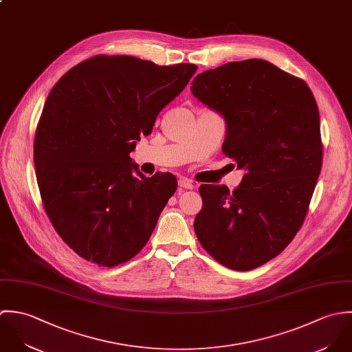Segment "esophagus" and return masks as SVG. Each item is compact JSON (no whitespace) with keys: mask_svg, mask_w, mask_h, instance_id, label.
I'll return each instance as SVG.
<instances>
[{"mask_svg":"<svg viewBox=\"0 0 352 352\" xmlns=\"http://www.w3.org/2000/svg\"><path fill=\"white\" fill-rule=\"evenodd\" d=\"M178 186H179L181 189H193L196 185H195V182H193L192 179H189V178H179Z\"/></svg>","mask_w":352,"mask_h":352,"instance_id":"34e87169","label":"esophagus"}]
</instances>
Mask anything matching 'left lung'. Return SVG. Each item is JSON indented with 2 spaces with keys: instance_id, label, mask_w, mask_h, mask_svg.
<instances>
[{
  "instance_id": "left-lung-1",
  "label": "left lung",
  "mask_w": 352,
  "mask_h": 352,
  "mask_svg": "<svg viewBox=\"0 0 352 352\" xmlns=\"http://www.w3.org/2000/svg\"><path fill=\"white\" fill-rule=\"evenodd\" d=\"M190 91L224 117L221 149L246 171L231 193L199 188L197 239L221 265L254 270L280 254L309 210L322 164L316 99L302 78L258 58L203 72Z\"/></svg>"
}]
</instances>
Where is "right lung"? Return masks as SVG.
Segmentation results:
<instances>
[{
  "mask_svg": "<svg viewBox=\"0 0 352 352\" xmlns=\"http://www.w3.org/2000/svg\"><path fill=\"white\" fill-rule=\"evenodd\" d=\"M196 71L100 54L52 88L34 142L36 179L53 227L84 260L111 268L148 242L177 178L145 177L129 153Z\"/></svg>",
  "mask_w": 352,
  "mask_h": 352,
  "instance_id": "right-lung-1",
  "label": "right lung"
}]
</instances>
